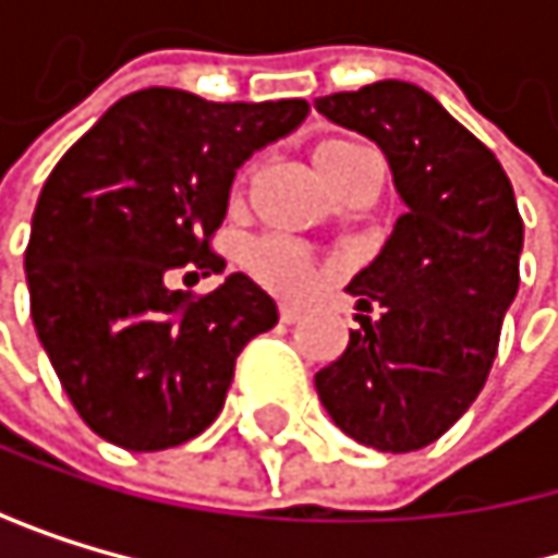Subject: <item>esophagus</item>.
I'll list each match as a JSON object with an SVG mask.
<instances>
[{
	"label": "esophagus",
	"mask_w": 558,
	"mask_h": 558,
	"mask_svg": "<svg viewBox=\"0 0 558 558\" xmlns=\"http://www.w3.org/2000/svg\"><path fill=\"white\" fill-rule=\"evenodd\" d=\"M277 314H281L284 325H294V320H301V307L298 304H281V307H277Z\"/></svg>",
	"instance_id": "1"
}]
</instances>
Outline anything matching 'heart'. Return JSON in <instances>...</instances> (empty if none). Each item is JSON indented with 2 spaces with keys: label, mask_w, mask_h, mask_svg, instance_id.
<instances>
[{
  "label": "heart",
  "mask_w": 558,
  "mask_h": 558,
  "mask_svg": "<svg viewBox=\"0 0 558 558\" xmlns=\"http://www.w3.org/2000/svg\"><path fill=\"white\" fill-rule=\"evenodd\" d=\"M361 146L351 140H320L314 146V167L335 190L351 173ZM247 270L277 294H301L314 277V257L304 244L288 238H264L247 251Z\"/></svg>",
  "instance_id": "obj_1"
}]
</instances>
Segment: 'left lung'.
<instances>
[{"instance_id": "1", "label": "left lung", "mask_w": 558, "mask_h": 558, "mask_svg": "<svg viewBox=\"0 0 558 558\" xmlns=\"http://www.w3.org/2000/svg\"><path fill=\"white\" fill-rule=\"evenodd\" d=\"M381 146L404 210L351 277L361 328L314 375L335 425L378 452H415L478 398L519 291L522 217L496 154L412 83L314 99Z\"/></svg>"}]
</instances>
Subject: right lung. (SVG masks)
Wrapping results in <instances>:
<instances>
[{
    "instance_id": "1",
    "label": "right lung",
    "mask_w": 558,
    "mask_h": 558,
    "mask_svg": "<svg viewBox=\"0 0 558 558\" xmlns=\"http://www.w3.org/2000/svg\"><path fill=\"white\" fill-rule=\"evenodd\" d=\"M307 117L304 99L123 96L49 173L26 247L36 335L80 418L130 452L197 438L223 409L244 344L277 325L247 274L210 247L254 149Z\"/></svg>"
}]
</instances>
